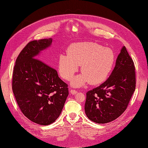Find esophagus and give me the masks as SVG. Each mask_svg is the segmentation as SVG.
Instances as JSON below:
<instances>
[{"label": "esophagus", "instance_id": "obj_1", "mask_svg": "<svg viewBox=\"0 0 148 148\" xmlns=\"http://www.w3.org/2000/svg\"><path fill=\"white\" fill-rule=\"evenodd\" d=\"M70 92H71V94L75 95V94H76L77 93V91L75 90H74V89H71V90H70Z\"/></svg>", "mask_w": 148, "mask_h": 148}]
</instances>
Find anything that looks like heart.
I'll return each mask as SVG.
<instances>
[{"mask_svg":"<svg viewBox=\"0 0 148 148\" xmlns=\"http://www.w3.org/2000/svg\"><path fill=\"white\" fill-rule=\"evenodd\" d=\"M115 55L108 48L95 42L75 43L69 47L67 54H62L58 60V71L62 78L71 80L81 65L82 74L71 82L75 87L103 83L113 68Z\"/></svg>","mask_w":148,"mask_h":148,"instance_id":"obj_1","label":"heart"}]
</instances>
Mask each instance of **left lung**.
Segmentation results:
<instances>
[{
	"label": "left lung",
	"instance_id": "left-lung-1",
	"mask_svg": "<svg viewBox=\"0 0 148 148\" xmlns=\"http://www.w3.org/2000/svg\"><path fill=\"white\" fill-rule=\"evenodd\" d=\"M136 83L134 62L123 46L110 77L86 93L84 110L87 117L97 123H108L118 118L127 109Z\"/></svg>",
	"mask_w": 148,
	"mask_h": 148
}]
</instances>
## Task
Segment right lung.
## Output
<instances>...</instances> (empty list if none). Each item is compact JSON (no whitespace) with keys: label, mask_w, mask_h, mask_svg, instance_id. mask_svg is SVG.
Returning <instances> with one entry per match:
<instances>
[{"label":"right lung","mask_w":148,"mask_h":148,"mask_svg":"<svg viewBox=\"0 0 148 148\" xmlns=\"http://www.w3.org/2000/svg\"><path fill=\"white\" fill-rule=\"evenodd\" d=\"M51 43L52 38L29 42L18 56L12 75V88L21 112L41 125L59 118L68 95V85L56 70L38 59L44 60L40 53Z\"/></svg>","instance_id":"obj_1"}]
</instances>
